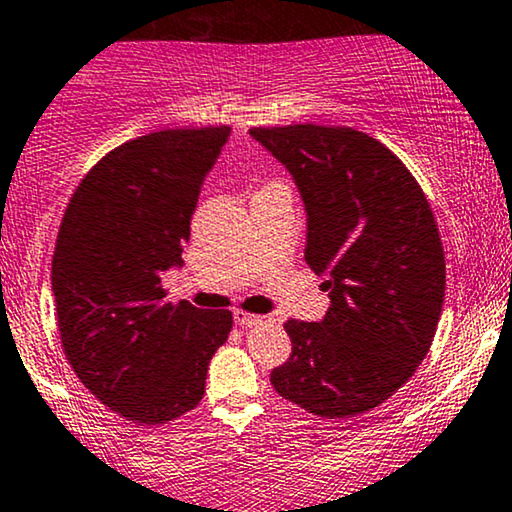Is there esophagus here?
Instances as JSON below:
<instances>
[{"label": "esophagus", "instance_id": "34e87169", "mask_svg": "<svg viewBox=\"0 0 512 512\" xmlns=\"http://www.w3.org/2000/svg\"><path fill=\"white\" fill-rule=\"evenodd\" d=\"M234 319L238 326H255V323H262L267 316L250 314V312H245V309H234Z\"/></svg>", "mask_w": 512, "mask_h": 512}]
</instances>
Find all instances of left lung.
Instances as JSON below:
<instances>
[{
	"label": "left lung",
	"instance_id": "8db88e82",
	"mask_svg": "<svg viewBox=\"0 0 512 512\" xmlns=\"http://www.w3.org/2000/svg\"><path fill=\"white\" fill-rule=\"evenodd\" d=\"M288 167L307 208L304 260L326 274L321 323L288 319L283 399L321 418H354L390 399L428 357L446 288L444 245L416 177L352 127H252Z\"/></svg>",
	"mask_w": 512,
	"mask_h": 512
}]
</instances>
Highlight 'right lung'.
I'll use <instances>...</instances> for the list:
<instances>
[{
    "mask_svg": "<svg viewBox=\"0 0 512 512\" xmlns=\"http://www.w3.org/2000/svg\"><path fill=\"white\" fill-rule=\"evenodd\" d=\"M229 125L160 129L115 146L84 174L58 229L51 290L61 347L101 404L144 425L196 409L229 309L167 302L200 186Z\"/></svg>",
    "mask_w": 512,
    "mask_h": 512,
    "instance_id": "1",
    "label": "right lung"
}]
</instances>
